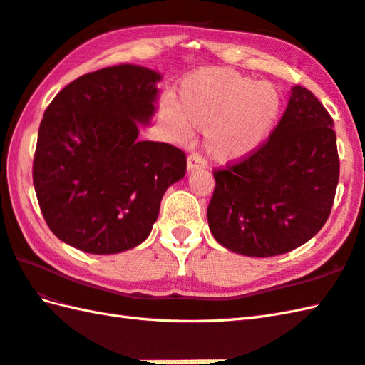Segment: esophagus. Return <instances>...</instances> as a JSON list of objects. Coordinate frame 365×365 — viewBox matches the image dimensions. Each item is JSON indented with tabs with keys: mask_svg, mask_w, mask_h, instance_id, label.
<instances>
[{
	"mask_svg": "<svg viewBox=\"0 0 365 365\" xmlns=\"http://www.w3.org/2000/svg\"><path fill=\"white\" fill-rule=\"evenodd\" d=\"M207 166V160L200 155L199 152H192L188 160H187V168L188 170H192V169H199V168H205Z\"/></svg>",
	"mask_w": 365,
	"mask_h": 365,
	"instance_id": "1",
	"label": "esophagus"
}]
</instances>
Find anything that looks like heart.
<instances>
[{
	"label": "heart",
	"mask_w": 365,
	"mask_h": 365,
	"mask_svg": "<svg viewBox=\"0 0 365 365\" xmlns=\"http://www.w3.org/2000/svg\"><path fill=\"white\" fill-rule=\"evenodd\" d=\"M282 103L274 84L230 68H205L182 83L177 105L163 108L161 120L178 139H188L192 127L207 130L208 153L230 163L250 157L267 141Z\"/></svg>",
	"instance_id": "b5f03b06"
}]
</instances>
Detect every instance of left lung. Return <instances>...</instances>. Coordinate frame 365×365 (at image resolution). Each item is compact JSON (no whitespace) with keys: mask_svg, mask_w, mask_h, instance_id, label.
Masks as SVG:
<instances>
[{"mask_svg":"<svg viewBox=\"0 0 365 365\" xmlns=\"http://www.w3.org/2000/svg\"><path fill=\"white\" fill-rule=\"evenodd\" d=\"M332 127L320 100L294 86L267 141L213 170L207 218L216 242L250 257L285 254L309 242L336 197L340 163Z\"/></svg>","mask_w":365,"mask_h":365,"instance_id":"1","label":"left lung"}]
</instances>
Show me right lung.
Listing matches in <instances>:
<instances>
[{"label": "right lung", "mask_w": 365, "mask_h": 365, "mask_svg": "<svg viewBox=\"0 0 365 365\" xmlns=\"http://www.w3.org/2000/svg\"><path fill=\"white\" fill-rule=\"evenodd\" d=\"M160 78L139 66L106 67L67 84L45 110L33 182L45 222L64 243L89 254L143 243L165 191L187 173L183 150L138 139Z\"/></svg>", "instance_id": "right-lung-1"}]
</instances>
